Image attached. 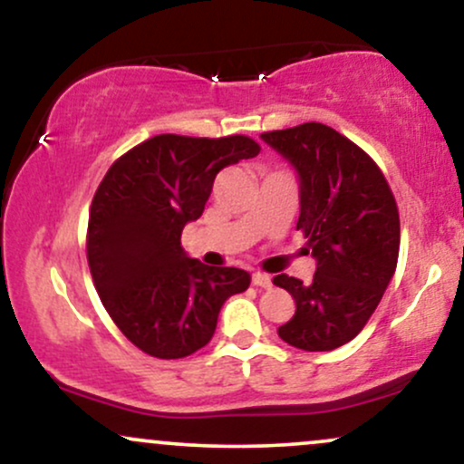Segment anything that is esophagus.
Instances as JSON below:
<instances>
[{"mask_svg": "<svg viewBox=\"0 0 464 464\" xmlns=\"http://www.w3.org/2000/svg\"><path fill=\"white\" fill-rule=\"evenodd\" d=\"M253 285L270 287L273 285V279H270V275H266V273H253Z\"/></svg>", "mask_w": 464, "mask_h": 464, "instance_id": "obj_1", "label": "esophagus"}]
</instances>
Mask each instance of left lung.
<instances>
[{
	"instance_id": "8db88e82",
	"label": "left lung",
	"mask_w": 464,
	"mask_h": 464,
	"mask_svg": "<svg viewBox=\"0 0 464 464\" xmlns=\"http://www.w3.org/2000/svg\"><path fill=\"white\" fill-rule=\"evenodd\" d=\"M262 141L295 168L316 273L310 284L276 275L296 312L279 338L303 351H332L362 332L380 305L399 257V211L384 174L362 148L318 121L264 132Z\"/></svg>"
}]
</instances>
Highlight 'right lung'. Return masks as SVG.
Instances as JSON below:
<instances>
[{
    "mask_svg": "<svg viewBox=\"0 0 464 464\" xmlns=\"http://www.w3.org/2000/svg\"><path fill=\"white\" fill-rule=\"evenodd\" d=\"M257 152L244 135H157L117 159L100 183L89 268L109 316L143 353L177 360L202 349L225 301L248 287L246 270L189 257L180 233L202 216L216 174Z\"/></svg>",
    "mask_w": 464,
    "mask_h": 464,
    "instance_id": "1",
    "label": "right lung"
}]
</instances>
